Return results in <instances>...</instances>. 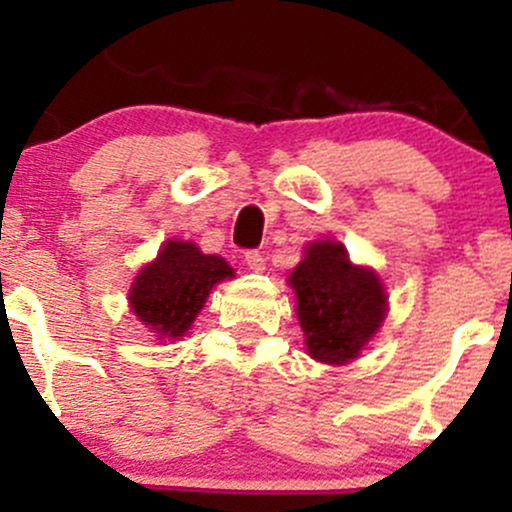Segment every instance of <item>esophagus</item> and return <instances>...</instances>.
<instances>
[{"label": "esophagus", "mask_w": 512, "mask_h": 512, "mask_svg": "<svg viewBox=\"0 0 512 512\" xmlns=\"http://www.w3.org/2000/svg\"><path fill=\"white\" fill-rule=\"evenodd\" d=\"M245 264H248L250 272H262L264 269V255L257 250H248L245 252Z\"/></svg>", "instance_id": "esophagus-1"}]
</instances>
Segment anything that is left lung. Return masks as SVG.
I'll return each mask as SVG.
<instances>
[{
    "label": "left lung",
    "mask_w": 512,
    "mask_h": 512,
    "mask_svg": "<svg viewBox=\"0 0 512 512\" xmlns=\"http://www.w3.org/2000/svg\"><path fill=\"white\" fill-rule=\"evenodd\" d=\"M296 291V315L308 354L320 363L344 366L383 325L387 293L380 276L351 264L349 252L334 240H317L289 276Z\"/></svg>",
    "instance_id": "obj_1"
}]
</instances>
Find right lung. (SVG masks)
Here are the masks:
<instances>
[{"mask_svg": "<svg viewBox=\"0 0 512 512\" xmlns=\"http://www.w3.org/2000/svg\"><path fill=\"white\" fill-rule=\"evenodd\" d=\"M231 276L223 257L204 255L187 240H168L156 260L139 269L129 289V308L158 339L175 342L190 330L209 291Z\"/></svg>", "mask_w": 512, "mask_h": 512, "instance_id": "obj_1", "label": "right lung"}]
</instances>
